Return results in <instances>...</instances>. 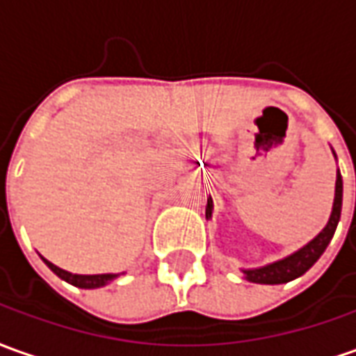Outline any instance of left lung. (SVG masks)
<instances>
[{
    "label": "left lung",
    "instance_id": "obj_1",
    "mask_svg": "<svg viewBox=\"0 0 356 356\" xmlns=\"http://www.w3.org/2000/svg\"><path fill=\"white\" fill-rule=\"evenodd\" d=\"M335 156V152H333ZM341 204H343V179H341L339 169H337V181H335V198H333V210H331L330 222L325 224V228L321 229L310 243H306L304 248L294 251L292 255L284 259L269 263L259 269H243V275L249 282H257V284H282L290 280L302 277L306 270L310 269L316 261L320 259L321 253L330 245L331 238L335 234V228L339 224L341 218ZM212 216V198H209L207 204V218Z\"/></svg>",
    "mask_w": 356,
    "mask_h": 356
}]
</instances>
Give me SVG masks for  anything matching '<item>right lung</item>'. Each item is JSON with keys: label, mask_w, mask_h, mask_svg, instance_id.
I'll return each instance as SVG.
<instances>
[{"label": "right lung", "mask_w": 356, "mask_h": 356, "mask_svg": "<svg viewBox=\"0 0 356 356\" xmlns=\"http://www.w3.org/2000/svg\"><path fill=\"white\" fill-rule=\"evenodd\" d=\"M42 261H44L46 265H48V269L52 270L54 275H58L60 279L74 284L77 289H99V286H105L111 280H115L118 277V275H113V273H107V275H74V273L60 269V267H56L54 263H50L44 257H42Z\"/></svg>", "instance_id": "right-lung-1"}]
</instances>
